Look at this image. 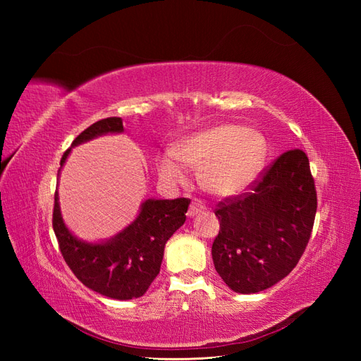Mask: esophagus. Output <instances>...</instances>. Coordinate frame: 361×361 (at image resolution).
I'll return each mask as SVG.
<instances>
[{"instance_id":"1","label":"esophagus","mask_w":361,"mask_h":361,"mask_svg":"<svg viewBox=\"0 0 361 361\" xmlns=\"http://www.w3.org/2000/svg\"><path fill=\"white\" fill-rule=\"evenodd\" d=\"M203 211H204V204H203L200 200L194 199V200L191 202V204H190L188 216H195V215H199V214L203 212Z\"/></svg>"}]
</instances>
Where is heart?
<instances>
[{"instance_id":"heart-1","label":"heart","mask_w":361,"mask_h":361,"mask_svg":"<svg viewBox=\"0 0 361 361\" xmlns=\"http://www.w3.org/2000/svg\"><path fill=\"white\" fill-rule=\"evenodd\" d=\"M267 158V143L256 130L220 125L183 137L171 155L159 159V178L170 185L187 179L182 166L200 169L203 187L216 195L243 192L256 179Z\"/></svg>"}]
</instances>
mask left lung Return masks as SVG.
I'll return each instance as SVG.
<instances>
[{"label": "left lung", "instance_id": "obj_1", "mask_svg": "<svg viewBox=\"0 0 361 361\" xmlns=\"http://www.w3.org/2000/svg\"><path fill=\"white\" fill-rule=\"evenodd\" d=\"M316 206L309 158L300 149L281 154L251 192L220 202L212 259L226 285L256 293L285 279L309 243Z\"/></svg>", "mask_w": 361, "mask_h": 361}]
</instances>
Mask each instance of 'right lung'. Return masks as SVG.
I'll return each mask as SVG.
<instances>
[{
    "label": "right lung",
    "instance_id": "1",
    "mask_svg": "<svg viewBox=\"0 0 361 361\" xmlns=\"http://www.w3.org/2000/svg\"><path fill=\"white\" fill-rule=\"evenodd\" d=\"M123 130L120 117L102 118L82 130L73 140L72 147L101 135L122 134ZM72 147L64 152L61 167ZM190 202L147 199L141 203L135 220L122 232L102 243H87L76 238L64 224L56 191L52 227L64 260L82 285L108 298L133 300L143 297L159 274L164 247L187 220L185 214Z\"/></svg>",
    "mask_w": 361,
    "mask_h": 361
}]
</instances>
